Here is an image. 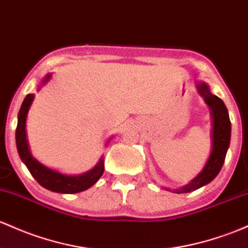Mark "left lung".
<instances>
[{"label":"left lung","instance_id":"1","mask_svg":"<svg viewBox=\"0 0 248 248\" xmlns=\"http://www.w3.org/2000/svg\"><path fill=\"white\" fill-rule=\"evenodd\" d=\"M198 92L203 97L205 102L207 103L212 115V152L209 155L207 162L201 172L193 179L189 184L181 188L174 189V193H189L200 187L205 186L213 180L219 174L224 165L226 153L230 147L231 141V121L228 116V110L226 108L224 101L220 97L216 96L209 92L208 86L206 83L197 84Z\"/></svg>","mask_w":248,"mask_h":248}]
</instances>
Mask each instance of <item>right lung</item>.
<instances>
[{"mask_svg":"<svg viewBox=\"0 0 248 248\" xmlns=\"http://www.w3.org/2000/svg\"><path fill=\"white\" fill-rule=\"evenodd\" d=\"M51 74L46 76L43 78L42 84L47 82ZM32 100H34V94L27 95L24 97L20 111H18L17 127H16V146H17V152L21 160L24 162L29 172L36 179V181L39 182L41 186L51 190V192L73 194V193H78L88 189L89 187L93 186L95 182L101 178L103 174L105 164H103L102 157L93 170L80 174V175H66V174L59 173L40 164L35 157H32L26 137L27 114H28L29 108H31Z\"/></svg>","mask_w":248,"mask_h":248,"instance_id":"add662e5","label":"right lung"}]
</instances>
